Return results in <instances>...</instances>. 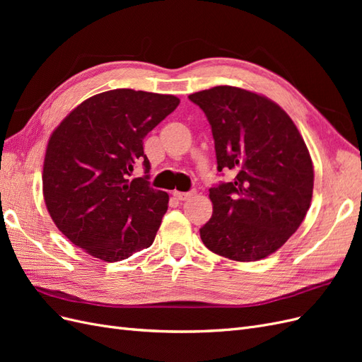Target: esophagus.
I'll use <instances>...</instances> for the list:
<instances>
[{"mask_svg":"<svg viewBox=\"0 0 362 362\" xmlns=\"http://www.w3.org/2000/svg\"><path fill=\"white\" fill-rule=\"evenodd\" d=\"M196 194V192L194 190H192V192H173V196L175 198H177L178 201H189L190 198H193V196Z\"/></svg>","mask_w":362,"mask_h":362,"instance_id":"esophagus-1","label":"esophagus"}]
</instances>
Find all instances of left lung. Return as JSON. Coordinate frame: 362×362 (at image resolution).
I'll return each mask as SVG.
<instances>
[{"label": "left lung", "mask_w": 362, "mask_h": 362, "mask_svg": "<svg viewBox=\"0 0 362 362\" xmlns=\"http://www.w3.org/2000/svg\"><path fill=\"white\" fill-rule=\"evenodd\" d=\"M211 125L217 170L231 182L210 189L204 245L234 261H258L298 231L310 210L314 168L291 117L267 96L234 86L189 95Z\"/></svg>", "instance_id": "obj_1"}]
</instances>
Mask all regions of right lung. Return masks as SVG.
Instances as JSON below:
<instances>
[{
  "instance_id": "obj_1",
  "label": "right lung",
  "mask_w": 362,
  "mask_h": 362,
  "mask_svg": "<svg viewBox=\"0 0 362 362\" xmlns=\"http://www.w3.org/2000/svg\"><path fill=\"white\" fill-rule=\"evenodd\" d=\"M173 95L115 89L76 105L52 131L42 187L59 231L87 254L115 262L154 242L169 194L129 180L151 164L144 139L178 107Z\"/></svg>"
}]
</instances>
